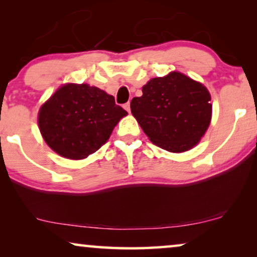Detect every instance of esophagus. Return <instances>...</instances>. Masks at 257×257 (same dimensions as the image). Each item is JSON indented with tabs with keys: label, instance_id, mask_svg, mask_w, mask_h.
<instances>
[{
	"label": "esophagus",
	"instance_id": "1",
	"mask_svg": "<svg viewBox=\"0 0 257 257\" xmlns=\"http://www.w3.org/2000/svg\"><path fill=\"white\" fill-rule=\"evenodd\" d=\"M124 108H125V110L127 111V112L131 111V106H130V103H126V104H124Z\"/></svg>",
	"mask_w": 257,
	"mask_h": 257
}]
</instances>
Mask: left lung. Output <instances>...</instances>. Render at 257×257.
Returning <instances> with one entry per match:
<instances>
[{
  "label": "left lung",
  "mask_w": 257,
  "mask_h": 257,
  "mask_svg": "<svg viewBox=\"0 0 257 257\" xmlns=\"http://www.w3.org/2000/svg\"><path fill=\"white\" fill-rule=\"evenodd\" d=\"M131 112L154 145L180 153L194 147L212 119L206 86L173 71L143 86V96L131 100Z\"/></svg>",
  "instance_id": "left-lung-1"
}]
</instances>
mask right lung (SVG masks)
Returning a JSON list of instances; mask_svg holds the SVG:
<instances>
[{
    "label": "right lung",
    "instance_id": "right-lung-1",
    "mask_svg": "<svg viewBox=\"0 0 257 257\" xmlns=\"http://www.w3.org/2000/svg\"><path fill=\"white\" fill-rule=\"evenodd\" d=\"M126 114L105 91L89 84H65L42 105L38 126L51 150L80 160L99 150Z\"/></svg>",
    "mask_w": 257,
    "mask_h": 257
}]
</instances>
